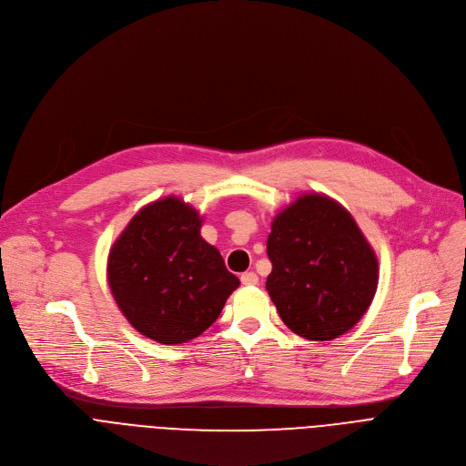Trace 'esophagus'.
I'll return each mask as SVG.
<instances>
[{
	"instance_id": "1",
	"label": "esophagus",
	"mask_w": 466,
	"mask_h": 466,
	"mask_svg": "<svg viewBox=\"0 0 466 466\" xmlns=\"http://www.w3.org/2000/svg\"><path fill=\"white\" fill-rule=\"evenodd\" d=\"M241 284L243 286H256L258 284V275L256 273H243L241 275Z\"/></svg>"
}]
</instances>
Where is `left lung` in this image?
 Returning a JSON list of instances; mask_svg holds the SVG:
<instances>
[{
  "label": "left lung",
  "instance_id": "left-lung-1",
  "mask_svg": "<svg viewBox=\"0 0 466 466\" xmlns=\"http://www.w3.org/2000/svg\"><path fill=\"white\" fill-rule=\"evenodd\" d=\"M268 256L273 271L265 288L304 339H338L374 299L378 258L350 212L326 195L304 193L275 216Z\"/></svg>",
  "mask_w": 466,
  "mask_h": 466
}]
</instances>
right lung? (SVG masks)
Segmentation results:
<instances>
[{"label": "right lung", "mask_w": 466, "mask_h": 466, "mask_svg": "<svg viewBox=\"0 0 466 466\" xmlns=\"http://www.w3.org/2000/svg\"><path fill=\"white\" fill-rule=\"evenodd\" d=\"M203 218L178 197L144 207L110 248L108 286L142 336L180 345L210 328L239 286L219 250L201 238Z\"/></svg>", "instance_id": "1"}]
</instances>
